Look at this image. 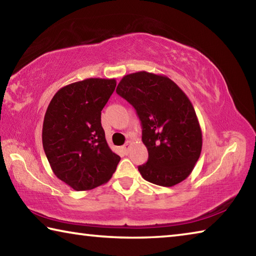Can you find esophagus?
I'll return each mask as SVG.
<instances>
[{
    "mask_svg": "<svg viewBox=\"0 0 256 256\" xmlns=\"http://www.w3.org/2000/svg\"><path fill=\"white\" fill-rule=\"evenodd\" d=\"M130 146H131V142H130V141H128V142H126V144H125L123 146V149H124V151H125V152H128Z\"/></svg>",
    "mask_w": 256,
    "mask_h": 256,
    "instance_id": "34e87169",
    "label": "esophagus"
}]
</instances>
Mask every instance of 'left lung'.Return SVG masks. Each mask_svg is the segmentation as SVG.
Segmentation results:
<instances>
[{
  "label": "left lung",
  "mask_w": 256,
  "mask_h": 256,
  "mask_svg": "<svg viewBox=\"0 0 256 256\" xmlns=\"http://www.w3.org/2000/svg\"><path fill=\"white\" fill-rule=\"evenodd\" d=\"M116 92L141 120L148 162L138 167L146 180L170 188L184 180L201 154L202 132L192 102L170 78L146 71L123 76Z\"/></svg>",
  "instance_id": "8db88e82"
}]
</instances>
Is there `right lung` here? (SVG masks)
Returning a JSON list of instances; mask_svg holds the SVG:
<instances>
[{
  "mask_svg": "<svg viewBox=\"0 0 256 256\" xmlns=\"http://www.w3.org/2000/svg\"><path fill=\"white\" fill-rule=\"evenodd\" d=\"M115 86V79L74 82L60 88L47 107L45 154L58 178L76 190L106 183L120 160L108 146L102 126V110Z\"/></svg>",
  "mask_w": 256,
  "mask_h": 256,
  "instance_id": "right-lung-1",
  "label": "right lung"
}]
</instances>
